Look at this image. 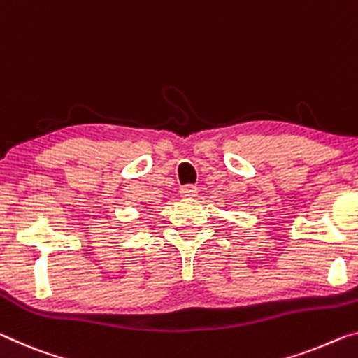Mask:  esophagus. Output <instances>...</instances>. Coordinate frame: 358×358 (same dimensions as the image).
I'll return each mask as SVG.
<instances>
[{
    "instance_id": "esophagus-1",
    "label": "esophagus",
    "mask_w": 358,
    "mask_h": 358,
    "mask_svg": "<svg viewBox=\"0 0 358 358\" xmlns=\"http://www.w3.org/2000/svg\"><path fill=\"white\" fill-rule=\"evenodd\" d=\"M196 190L198 189L195 185H184V187H180L179 194H180V196H184V198H194L198 194Z\"/></svg>"
}]
</instances>
